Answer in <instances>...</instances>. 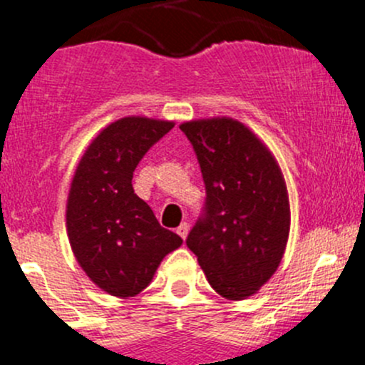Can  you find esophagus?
<instances>
[{
    "label": "esophagus",
    "instance_id": "obj_1",
    "mask_svg": "<svg viewBox=\"0 0 365 365\" xmlns=\"http://www.w3.org/2000/svg\"><path fill=\"white\" fill-rule=\"evenodd\" d=\"M176 233H178L180 237H182L183 240H185L187 235H189V224H187V222H182V224H180V226L176 227Z\"/></svg>",
    "mask_w": 365,
    "mask_h": 365
}]
</instances>
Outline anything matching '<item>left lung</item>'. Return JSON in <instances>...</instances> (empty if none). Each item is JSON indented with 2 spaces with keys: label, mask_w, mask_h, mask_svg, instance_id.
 <instances>
[{
  "label": "left lung",
  "mask_w": 365,
  "mask_h": 365,
  "mask_svg": "<svg viewBox=\"0 0 365 365\" xmlns=\"http://www.w3.org/2000/svg\"><path fill=\"white\" fill-rule=\"evenodd\" d=\"M205 180L203 215L187 247L210 286L227 300L252 297L275 274L289 237V197L270 150L233 118L180 125Z\"/></svg>",
  "instance_id": "8db88e82"
}]
</instances>
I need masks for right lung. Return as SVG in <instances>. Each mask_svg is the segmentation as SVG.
Masks as SVG:
<instances>
[{
	"mask_svg": "<svg viewBox=\"0 0 365 365\" xmlns=\"http://www.w3.org/2000/svg\"><path fill=\"white\" fill-rule=\"evenodd\" d=\"M175 121L125 116L98 132L70 183L67 233L77 263L101 289L135 297L152 282L160 261L182 245L152 208L134 194L139 160Z\"/></svg>",
	"mask_w": 365,
	"mask_h": 365,
	"instance_id": "1",
	"label": "right lung"
}]
</instances>
